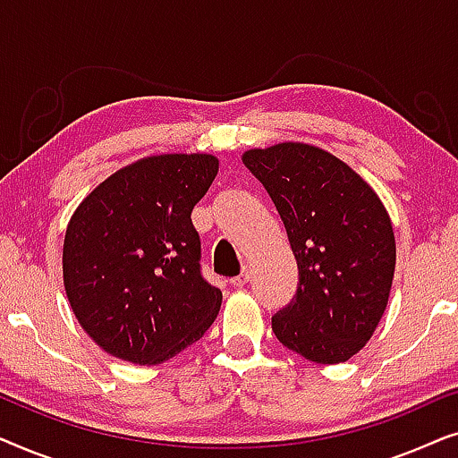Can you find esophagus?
<instances>
[{"instance_id": "esophagus-1", "label": "esophagus", "mask_w": 458, "mask_h": 458, "mask_svg": "<svg viewBox=\"0 0 458 458\" xmlns=\"http://www.w3.org/2000/svg\"><path fill=\"white\" fill-rule=\"evenodd\" d=\"M248 279H250V273H248V267H246L240 275H237V277L231 279V285H233V287H243V285L248 284Z\"/></svg>"}]
</instances>
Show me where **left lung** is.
I'll use <instances>...</instances> for the list:
<instances>
[{"label": "left lung", "instance_id": "1", "mask_svg": "<svg viewBox=\"0 0 458 458\" xmlns=\"http://www.w3.org/2000/svg\"><path fill=\"white\" fill-rule=\"evenodd\" d=\"M242 160L271 196L298 265L275 335L318 365L346 362L371 340L390 298L396 242L386 206L346 162L309 143L248 149Z\"/></svg>", "mask_w": 458, "mask_h": 458}]
</instances>
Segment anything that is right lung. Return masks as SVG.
<instances>
[{"label":"right lung","instance_id":"1","mask_svg":"<svg viewBox=\"0 0 458 458\" xmlns=\"http://www.w3.org/2000/svg\"><path fill=\"white\" fill-rule=\"evenodd\" d=\"M218 173L210 154L148 156L74 210L62 250L71 309L106 352L158 365L206 334L223 293L199 273L191 210Z\"/></svg>","mask_w":458,"mask_h":458}]
</instances>
